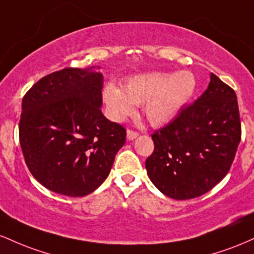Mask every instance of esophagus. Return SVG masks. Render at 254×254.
<instances>
[{"label":"esophagus","instance_id":"esophagus-1","mask_svg":"<svg viewBox=\"0 0 254 254\" xmlns=\"http://www.w3.org/2000/svg\"><path fill=\"white\" fill-rule=\"evenodd\" d=\"M137 137H138V133H137L136 131H132V130L127 131V138L129 139V141H133V139L137 138Z\"/></svg>","mask_w":254,"mask_h":254}]
</instances>
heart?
<instances>
[{"instance_id":"b5f03b06","label":"heart","mask_w":254,"mask_h":254,"mask_svg":"<svg viewBox=\"0 0 254 254\" xmlns=\"http://www.w3.org/2000/svg\"><path fill=\"white\" fill-rule=\"evenodd\" d=\"M197 80L189 70L150 71L133 75L123 87L107 83L103 89L106 115L121 123L142 106L143 116L153 127H164L174 121L196 92Z\"/></svg>"}]
</instances>
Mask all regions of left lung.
Instances as JSON below:
<instances>
[{
    "instance_id": "obj_1",
    "label": "left lung",
    "mask_w": 254,
    "mask_h": 254,
    "mask_svg": "<svg viewBox=\"0 0 254 254\" xmlns=\"http://www.w3.org/2000/svg\"><path fill=\"white\" fill-rule=\"evenodd\" d=\"M151 138L145 168L157 190L177 200L202 196L226 177L240 143L237 94L211 72L205 92Z\"/></svg>"
}]
</instances>
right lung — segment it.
<instances>
[{
	"mask_svg": "<svg viewBox=\"0 0 254 254\" xmlns=\"http://www.w3.org/2000/svg\"><path fill=\"white\" fill-rule=\"evenodd\" d=\"M99 69L55 71L22 99L19 137L26 165L43 186L64 196L97 190L125 143L124 127L100 110L104 76Z\"/></svg>",
	"mask_w": 254,
	"mask_h": 254,
	"instance_id": "right-lung-1",
	"label": "right lung"
}]
</instances>
